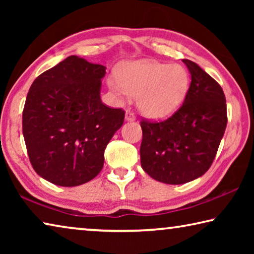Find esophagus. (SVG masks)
<instances>
[{"instance_id":"esophagus-1","label":"esophagus","mask_w":254,"mask_h":254,"mask_svg":"<svg viewBox=\"0 0 254 254\" xmlns=\"http://www.w3.org/2000/svg\"><path fill=\"white\" fill-rule=\"evenodd\" d=\"M126 120L127 121H134L135 120V114L131 111H127L126 113Z\"/></svg>"}]
</instances>
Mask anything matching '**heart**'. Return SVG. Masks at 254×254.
Wrapping results in <instances>:
<instances>
[{
	"mask_svg": "<svg viewBox=\"0 0 254 254\" xmlns=\"http://www.w3.org/2000/svg\"><path fill=\"white\" fill-rule=\"evenodd\" d=\"M119 81L109 84L121 96H139L137 106L150 118H163L177 109L186 96L189 75L178 64L139 62L124 65Z\"/></svg>",
	"mask_w": 254,
	"mask_h": 254,
	"instance_id": "heart-1",
	"label": "heart"
}]
</instances>
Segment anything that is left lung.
I'll return each mask as SVG.
<instances>
[{"instance_id": "1", "label": "left lung", "mask_w": 254, "mask_h": 254, "mask_svg": "<svg viewBox=\"0 0 254 254\" xmlns=\"http://www.w3.org/2000/svg\"><path fill=\"white\" fill-rule=\"evenodd\" d=\"M183 62L191 75L183 105L165 121H141V167L170 185L191 182L209 169L227 124L220 84L194 62Z\"/></svg>"}]
</instances>
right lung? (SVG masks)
Masks as SVG:
<instances>
[{
    "instance_id": "1",
    "label": "right lung",
    "mask_w": 254,
    "mask_h": 254,
    "mask_svg": "<svg viewBox=\"0 0 254 254\" xmlns=\"http://www.w3.org/2000/svg\"><path fill=\"white\" fill-rule=\"evenodd\" d=\"M105 66L69 56L37 77L22 113L30 162L42 178L74 187L95 178L126 112L101 101Z\"/></svg>"
}]
</instances>
